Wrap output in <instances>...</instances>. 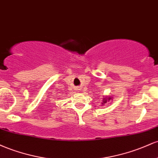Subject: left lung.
Here are the masks:
<instances>
[{
  "label": "left lung",
  "mask_w": 158,
  "mask_h": 158,
  "mask_svg": "<svg viewBox=\"0 0 158 158\" xmlns=\"http://www.w3.org/2000/svg\"><path fill=\"white\" fill-rule=\"evenodd\" d=\"M103 99H103V100H102V104L103 105V104H104V103H106L107 102V99H108V100H110V97H109V98H107V97H106V98H103Z\"/></svg>",
  "instance_id": "obj_1"
}]
</instances>
